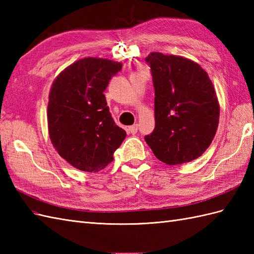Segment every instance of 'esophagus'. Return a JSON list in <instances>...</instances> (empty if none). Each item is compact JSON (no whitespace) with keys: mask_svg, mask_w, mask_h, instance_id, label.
<instances>
[{"mask_svg":"<svg viewBox=\"0 0 254 254\" xmlns=\"http://www.w3.org/2000/svg\"><path fill=\"white\" fill-rule=\"evenodd\" d=\"M137 128H138V124H133V126L128 127L127 130L130 131V133H132V134H135V133L137 132Z\"/></svg>","mask_w":254,"mask_h":254,"instance_id":"esophagus-1","label":"esophagus"}]
</instances>
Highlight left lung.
Listing matches in <instances>:
<instances>
[{"label":"left lung","instance_id":"8db88e82","mask_svg":"<svg viewBox=\"0 0 254 254\" xmlns=\"http://www.w3.org/2000/svg\"><path fill=\"white\" fill-rule=\"evenodd\" d=\"M155 88V128L145 136L167 165L198 158L212 143L219 122L216 91L204 68L190 59L150 52Z\"/></svg>","mask_w":254,"mask_h":254}]
</instances>
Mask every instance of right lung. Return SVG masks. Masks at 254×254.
Returning a JSON list of instances; mask_svg holds the SVG:
<instances>
[{
    "label": "right lung",
    "instance_id": "add662e5",
    "mask_svg": "<svg viewBox=\"0 0 254 254\" xmlns=\"http://www.w3.org/2000/svg\"><path fill=\"white\" fill-rule=\"evenodd\" d=\"M122 63L84 58L53 80L48 102V131L58 154L75 168L98 172L113 160L126 131L112 120L104 91Z\"/></svg>",
    "mask_w": 254,
    "mask_h": 254
}]
</instances>
